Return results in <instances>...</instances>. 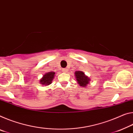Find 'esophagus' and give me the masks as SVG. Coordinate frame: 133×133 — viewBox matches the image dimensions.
<instances>
[{"label": "esophagus", "mask_w": 133, "mask_h": 133, "mask_svg": "<svg viewBox=\"0 0 133 133\" xmlns=\"http://www.w3.org/2000/svg\"><path fill=\"white\" fill-rule=\"evenodd\" d=\"M67 71V69L64 68V69H62V71H63V72H64V73H66Z\"/></svg>", "instance_id": "34e87169"}]
</instances>
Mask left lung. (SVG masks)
I'll return each instance as SVG.
<instances>
[{
	"instance_id": "left-lung-1",
	"label": "left lung",
	"mask_w": 133,
	"mask_h": 133,
	"mask_svg": "<svg viewBox=\"0 0 133 133\" xmlns=\"http://www.w3.org/2000/svg\"><path fill=\"white\" fill-rule=\"evenodd\" d=\"M75 75L77 82L82 87H86V85L89 83L90 79L85 75V73L83 71H75Z\"/></svg>"
}]
</instances>
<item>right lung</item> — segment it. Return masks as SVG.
Listing matches in <instances>:
<instances>
[{
  "label": "right lung",
  "instance_id": "right-lung-1",
  "mask_svg": "<svg viewBox=\"0 0 133 133\" xmlns=\"http://www.w3.org/2000/svg\"><path fill=\"white\" fill-rule=\"evenodd\" d=\"M55 73L54 71H50L44 74L43 77L40 79V83L42 85H49L52 83V80L54 79Z\"/></svg>",
  "mask_w": 133,
  "mask_h": 133
}]
</instances>
